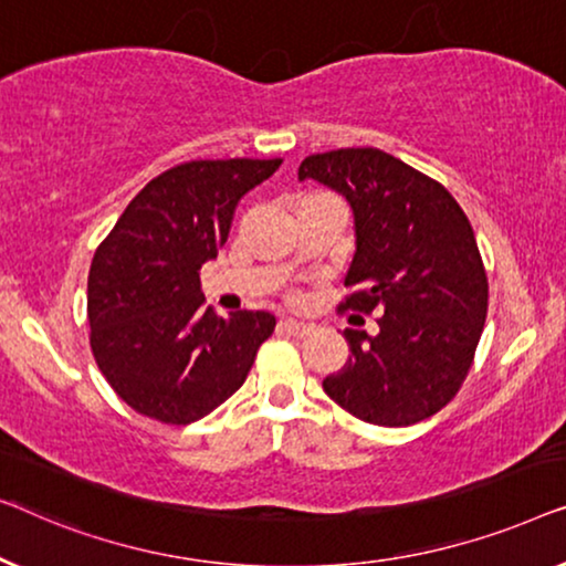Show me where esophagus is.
Instances as JSON below:
<instances>
[{"label": "esophagus", "instance_id": "34e87169", "mask_svg": "<svg viewBox=\"0 0 566 566\" xmlns=\"http://www.w3.org/2000/svg\"><path fill=\"white\" fill-rule=\"evenodd\" d=\"M280 328L292 333V336H310V333L315 331L313 323H305V321H294V317H286V321L280 323Z\"/></svg>", "mask_w": 566, "mask_h": 566}]
</instances>
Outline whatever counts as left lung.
Returning <instances> with one entry per match:
<instances>
[{
  "label": "left lung",
  "instance_id": "1",
  "mask_svg": "<svg viewBox=\"0 0 566 566\" xmlns=\"http://www.w3.org/2000/svg\"><path fill=\"white\" fill-rule=\"evenodd\" d=\"M297 179L338 192L354 212V286L340 310L379 313V331L346 328L352 356L323 379L354 418L400 428L439 412L459 392L488 317L474 230L439 181L379 148L307 156ZM352 321V317H348Z\"/></svg>",
  "mask_w": 566,
  "mask_h": 566
}]
</instances>
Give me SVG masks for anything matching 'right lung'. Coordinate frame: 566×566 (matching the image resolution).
<instances>
[{"label": "right lung", "instance_id": "1", "mask_svg": "<svg viewBox=\"0 0 566 566\" xmlns=\"http://www.w3.org/2000/svg\"><path fill=\"white\" fill-rule=\"evenodd\" d=\"M282 158L189 161L150 179L94 253L90 344L109 387L135 412L187 426L228 400L274 333L264 310L202 307L200 269L218 259L243 195Z\"/></svg>", "mask_w": 566, "mask_h": 566}]
</instances>
